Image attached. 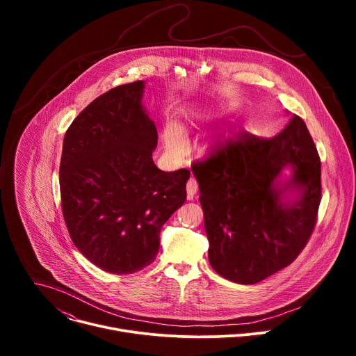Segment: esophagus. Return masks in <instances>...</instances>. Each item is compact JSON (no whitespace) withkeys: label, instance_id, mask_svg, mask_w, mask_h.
Instances as JSON below:
<instances>
[{"label":"esophagus","instance_id":"1","mask_svg":"<svg viewBox=\"0 0 356 356\" xmlns=\"http://www.w3.org/2000/svg\"><path fill=\"white\" fill-rule=\"evenodd\" d=\"M197 190H198V186H197V181L194 180V179H190L188 181H187V184H186V191H187V198L188 200H193V197L195 195V193H197Z\"/></svg>","mask_w":356,"mask_h":356}]
</instances>
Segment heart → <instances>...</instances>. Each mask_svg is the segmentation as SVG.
Listing matches in <instances>:
<instances>
[{"mask_svg": "<svg viewBox=\"0 0 356 356\" xmlns=\"http://www.w3.org/2000/svg\"><path fill=\"white\" fill-rule=\"evenodd\" d=\"M204 118H206V114H202L201 111H193L191 114L187 115L186 122H187V125H193L194 122L201 121ZM183 129H186V125L180 127L175 121L166 122L163 132H162V139L170 154H175V155L183 154V150L186 147V136H184Z\"/></svg>", "mask_w": 356, "mask_h": 356, "instance_id": "obj_1", "label": "heart"}]
</instances>
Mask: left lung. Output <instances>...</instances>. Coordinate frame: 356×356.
<instances>
[{
  "instance_id": "obj_1",
  "label": "left lung",
  "mask_w": 356,
  "mask_h": 356,
  "mask_svg": "<svg viewBox=\"0 0 356 356\" xmlns=\"http://www.w3.org/2000/svg\"><path fill=\"white\" fill-rule=\"evenodd\" d=\"M191 172L209 261L222 277L258 283L289 266L306 246L321 201V163L300 117L293 115L272 139L245 132Z\"/></svg>"
}]
</instances>
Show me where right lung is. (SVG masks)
<instances>
[{
    "label": "right lung",
    "instance_id": "1",
    "mask_svg": "<svg viewBox=\"0 0 356 356\" xmlns=\"http://www.w3.org/2000/svg\"><path fill=\"white\" fill-rule=\"evenodd\" d=\"M138 80L97 97L72 122L60 161L70 238L97 268L128 275L155 261L161 229L186 201L187 169L163 172L152 154L155 122Z\"/></svg>",
    "mask_w": 356,
    "mask_h": 356
}]
</instances>
